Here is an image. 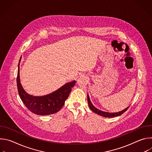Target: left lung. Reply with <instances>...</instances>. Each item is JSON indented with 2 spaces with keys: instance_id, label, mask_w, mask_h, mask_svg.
I'll list each match as a JSON object with an SVG mask.
<instances>
[{
  "instance_id": "obj_1",
  "label": "left lung",
  "mask_w": 152,
  "mask_h": 152,
  "mask_svg": "<svg viewBox=\"0 0 152 152\" xmlns=\"http://www.w3.org/2000/svg\"><path fill=\"white\" fill-rule=\"evenodd\" d=\"M87 99H88V106L90 107V109L92 111H93L94 113H95L96 114H97L98 115L104 117H117L119 115H121L122 114H123L124 112H126L127 109L129 108V107H126V109H124V110L120 111V112H118V113H107V112H104L102 111H100L93 106V104H92L90 99V97L88 96V94H87Z\"/></svg>"
}]
</instances>
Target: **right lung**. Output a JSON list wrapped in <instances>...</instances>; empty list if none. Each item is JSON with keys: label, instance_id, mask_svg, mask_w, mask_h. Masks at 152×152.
Masks as SVG:
<instances>
[{"label": "right lung", "instance_id": "right-lung-1", "mask_svg": "<svg viewBox=\"0 0 152 152\" xmlns=\"http://www.w3.org/2000/svg\"><path fill=\"white\" fill-rule=\"evenodd\" d=\"M20 60L21 58L18 66L17 85L19 96L25 105L32 113L39 115H50L58 112L68 98L76 81L68 82L56 91L44 96L29 95L23 90L20 83L19 75Z\"/></svg>", "mask_w": 152, "mask_h": 152}]
</instances>
